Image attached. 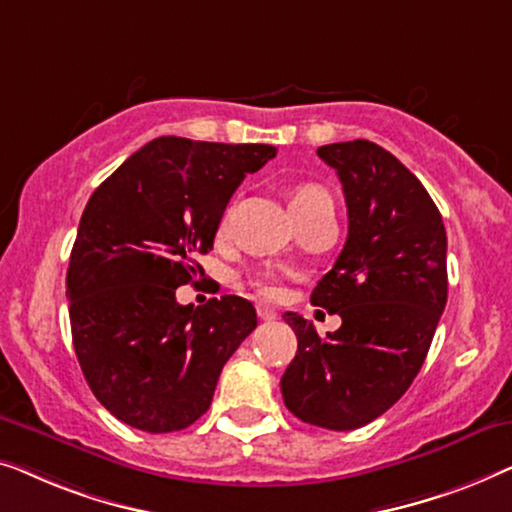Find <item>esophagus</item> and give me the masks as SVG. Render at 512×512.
I'll return each instance as SVG.
<instances>
[{"label": "esophagus", "mask_w": 512, "mask_h": 512, "mask_svg": "<svg viewBox=\"0 0 512 512\" xmlns=\"http://www.w3.org/2000/svg\"><path fill=\"white\" fill-rule=\"evenodd\" d=\"M257 315H259V320H264V322H271L278 318V313L264 304H257Z\"/></svg>", "instance_id": "obj_1"}]
</instances>
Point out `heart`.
Returning <instances> with one entry per match:
<instances>
[{
  "label": "heart",
  "mask_w": 512,
  "mask_h": 512,
  "mask_svg": "<svg viewBox=\"0 0 512 512\" xmlns=\"http://www.w3.org/2000/svg\"><path fill=\"white\" fill-rule=\"evenodd\" d=\"M287 204H290V211H306V208L320 204H331V194L318 183H299L292 187L290 194H287ZM222 227H225V222H222ZM255 287L262 294H266V297L276 292V285L266 278H257Z\"/></svg>",
  "instance_id": "heart-1"
}]
</instances>
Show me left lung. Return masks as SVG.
<instances>
[{
	"label": "left lung",
	"mask_w": 512,
	"mask_h": 512,
	"mask_svg": "<svg viewBox=\"0 0 512 512\" xmlns=\"http://www.w3.org/2000/svg\"><path fill=\"white\" fill-rule=\"evenodd\" d=\"M318 157L343 185L348 239L311 304L343 325L322 338L283 315L299 345L280 392L299 420L350 431L394 406L422 369L448 301V239L424 185L378 143H329Z\"/></svg>",
	"instance_id": "1"
}]
</instances>
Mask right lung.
Listing matches in <instances>:
<instances>
[{
    "label": "right lung",
    "mask_w": 512,
    "mask_h": 512,
    "mask_svg": "<svg viewBox=\"0 0 512 512\" xmlns=\"http://www.w3.org/2000/svg\"><path fill=\"white\" fill-rule=\"evenodd\" d=\"M276 157L266 143L160 136L127 157L85 206L71 248V338L97 401L129 427H190L222 366L257 327L248 299L181 306L236 187Z\"/></svg>",
    "instance_id": "obj_1"
}]
</instances>
